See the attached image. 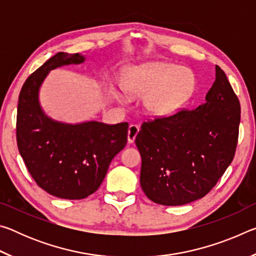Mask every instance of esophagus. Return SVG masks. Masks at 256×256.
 Wrapping results in <instances>:
<instances>
[{
	"instance_id": "esophagus-1",
	"label": "esophagus",
	"mask_w": 256,
	"mask_h": 256,
	"mask_svg": "<svg viewBox=\"0 0 256 256\" xmlns=\"http://www.w3.org/2000/svg\"><path fill=\"white\" fill-rule=\"evenodd\" d=\"M138 133V128L136 125H130L128 131V144H133L134 140Z\"/></svg>"
}]
</instances>
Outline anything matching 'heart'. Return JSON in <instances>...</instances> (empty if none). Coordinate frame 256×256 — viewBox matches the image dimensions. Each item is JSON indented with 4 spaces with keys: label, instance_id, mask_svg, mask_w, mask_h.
<instances>
[{
    "label": "heart",
    "instance_id": "obj_1",
    "mask_svg": "<svg viewBox=\"0 0 256 256\" xmlns=\"http://www.w3.org/2000/svg\"><path fill=\"white\" fill-rule=\"evenodd\" d=\"M128 96H141L142 106L154 118H168L178 112L196 92V76L188 68L167 62H149L128 68L120 80ZM115 97L126 102L122 94Z\"/></svg>",
    "mask_w": 256,
    "mask_h": 256
}]
</instances>
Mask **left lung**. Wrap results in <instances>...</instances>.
<instances>
[{
    "instance_id": "left-lung-1",
    "label": "left lung",
    "mask_w": 256,
    "mask_h": 256,
    "mask_svg": "<svg viewBox=\"0 0 256 256\" xmlns=\"http://www.w3.org/2000/svg\"><path fill=\"white\" fill-rule=\"evenodd\" d=\"M240 122V100L216 66L204 104L142 124L136 144L146 196L158 204L183 206L209 193L232 162Z\"/></svg>"
}]
</instances>
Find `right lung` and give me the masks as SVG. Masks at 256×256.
Here are the masks:
<instances>
[{
    "instance_id": "1",
    "label": "right lung",
    "mask_w": 256,
    "mask_h": 256,
    "mask_svg": "<svg viewBox=\"0 0 256 256\" xmlns=\"http://www.w3.org/2000/svg\"><path fill=\"white\" fill-rule=\"evenodd\" d=\"M84 60L79 53H58L26 80L19 94L16 142L21 157L40 188L66 200H80L96 192L112 158L128 141L126 122L64 123L42 108L40 92L48 73Z\"/></svg>"
}]
</instances>
